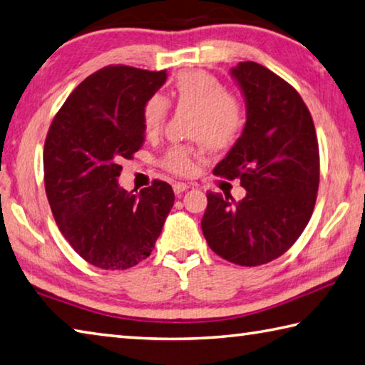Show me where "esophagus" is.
Here are the masks:
<instances>
[{"instance_id":"esophagus-1","label":"esophagus","mask_w":365,"mask_h":365,"mask_svg":"<svg viewBox=\"0 0 365 365\" xmlns=\"http://www.w3.org/2000/svg\"><path fill=\"white\" fill-rule=\"evenodd\" d=\"M172 188H174L175 195H180V193H183V191H187L190 188V185L183 183V182H175L174 185H172Z\"/></svg>"}]
</instances>
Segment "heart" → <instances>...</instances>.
Listing matches in <instances>:
<instances>
[{
    "mask_svg": "<svg viewBox=\"0 0 365 365\" xmlns=\"http://www.w3.org/2000/svg\"><path fill=\"white\" fill-rule=\"evenodd\" d=\"M168 101L177 110L191 111L188 135L200 140L207 150H228L240 138L246 121L242 105L210 73L201 70L178 73L169 88ZM165 116L168 102L161 96H151L142 108L145 134H156ZM200 153V148L193 145H174L164 153L161 165L172 174L191 175L196 170Z\"/></svg>",
    "mask_w": 365,
    "mask_h": 365,
    "instance_id": "1",
    "label": "heart"
}]
</instances>
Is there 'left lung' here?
<instances>
[{"label":"left lung","mask_w":365,"mask_h":365,"mask_svg":"<svg viewBox=\"0 0 365 365\" xmlns=\"http://www.w3.org/2000/svg\"><path fill=\"white\" fill-rule=\"evenodd\" d=\"M246 98L247 121L214 174L240 178L246 196L207 193L201 228L209 247L241 267H258L294 246L313 214L319 147L300 94L267 67L231 68Z\"/></svg>","instance_id":"8db88e82"}]
</instances>
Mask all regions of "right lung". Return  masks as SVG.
<instances>
[{"instance_id": "obj_1", "label": "right lung", "mask_w": 365, "mask_h": 365, "mask_svg": "<svg viewBox=\"0 0 365 365\" xmlns=\"http://www.w3.org/2000/svg\"><path fill=\"white\" fill-rule=\"evenodd\" d=\"M168 73L108 65L71 92L44 142V188L65 240L102 269L145 260L174 205L169 183L134 195L118 185L123 160L145 142L142 108Z\"/></svg>"}]
</instances>
